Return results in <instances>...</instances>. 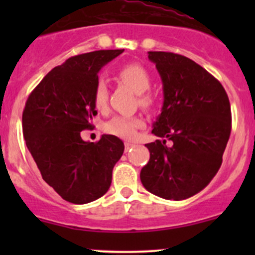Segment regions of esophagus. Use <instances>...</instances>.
Returning a JSON list of instances; mask_svg holds the SVG:
<instances>
[{
  "mask_svg": "<svg viewBox=\"0 0 255 255\" xmlns=\"http://www.w3.org/2000/svg\"><path fill=\"white\" fill-rule=\"evenodd\" d=\"M133 146H134V144H133V143H129V142H126V143H125L126 151H128V150H129L130 148H133Z\"/></svg>",
  "mask_w": 255,
  "mask_h": 255,
  "instance_id": "esophagus-1",
  "label": "esophagus"
}]
</instances>
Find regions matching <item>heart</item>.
I'll use <instances>...</instances> for the list:
<instances>
[{
    "instance_id": "obj_1",
    "label": "heart",
    "mask_w": 255,
    "mask_h": 255,
    "mask_svg": "<svg viewBox=\"0 0 255 255\" xmlns=\"http://www.w3.org/2000/svg\"><path fill=\"white\" fill-rule=\"evenodd\" d=\"M118 79L130 87L135 94H139V104L143 109H151L154 97L146 94L151 84L150 75L139 64H127L118 70ZM109 100V89L104 80H99L94 90V104L97 110H105ZM144 126L143 121L137 117L116 116L105 125V130L122 139H133L137 130Z\"/></svg>"
}]
</instances>
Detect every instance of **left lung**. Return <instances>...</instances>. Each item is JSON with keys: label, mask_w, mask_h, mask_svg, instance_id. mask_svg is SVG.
Masks as SVG:
<instances>
[{"label": "left lung", "mask_w": 255, "mask_h": 255, "mask_svg": "<svg viewBox=\"0 0 255 255\" xmlns=\"http://www.w3.org/2000/svg\"><path fill=\"white\" fill-rule=\"evenodd\" d=\"M148 54L164 90L151 133L164 139L145 144L150 158L140 181L151 194L180 201L206 187L222 164L232 128L230 100L221 82L191 59L170 51Z\"/></svg>", "instance_id": "obj_1"}]
</instances>
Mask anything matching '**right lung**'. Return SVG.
Masks as SVG:
<instances>
[{
  "label": "right lung",
  "instance_id": "add662e5",
  "mask_svg": "<svg viewBox=\"0 0 255 255\" xmlns=\"http://www.w3.org/2000/svg\"><path fill=\"white\" fill-rule=\"evenodd\" d=\"M125 49L97 50L69 58L49 71L28 96L23 110V137L43 180L65 201L89 204L104 196L125 144L104 134L82 140L97 115L94 90L99 71Z\"/></svg>",
  "mask_w": 255,
  "mask_h": 255
}]
</instances>
